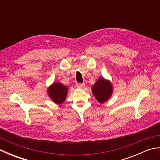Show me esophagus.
I'll use <instances>...</instances> for the list:
<instances>
[{
	"label": "esophagus",
	"instance_id": "1",
	"mask_svg": "<svg viewBox=\"0 0 160 160\" xmlns=\"http://www.w3.org/2000/svg\"><path fill=\"white\" fill-rule=\"evenodd\" d=\"M76 86L78 88H79V89H82V88H84V86H85V84L84 83H77Z\"/></svg>",
	"mask_w": 160,
	"mask_h": 160
}]
</instances>
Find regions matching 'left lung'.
<instances>
[{"instance_id":"1","label":"left lung","mask_w":160,"mask_h":160,"mask_svg":"<svg viewBox=\"0 0 160 160\" xmlns=\"http://www.w3.org/2000/svg\"><path fill=\"white\" fill-rule=\"evenodd\" d=\"M91 90L96 100L100 103L103 104L111 97L113 92V87L109 80L100 77L93 85Z\"/></svg>"}]
</instances>
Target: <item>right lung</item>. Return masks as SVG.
<instances>
[{
  "instance_id": "add662e5",
  "label": "right lung",
  "mask_w": 160,
  "mask_h": 160,
  "mask_svg": "<svg viewBox=\"0 0 160 160\" xmlns=\"http://www.w3.org/2000/svg\"><path fill=\"white\" fill-rule=\"evenodd\" d=\"M47 93L54 103L62 104L68 94V88L59 82H55L47 88Z\"/></svg>"
}]
</instances>
